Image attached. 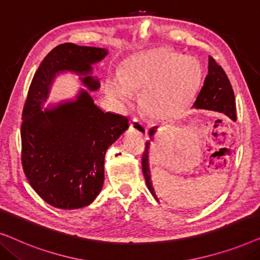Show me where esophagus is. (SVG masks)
<instances>
[{"label":"esophagus","mask_w":260,"mask_h":260,"mask_svg":"<svg viewBox=\"0 0 260 260\" xmlns=\"http://www.w3.org/2000/svg\"><path fill=\"white\" fill-rule=\"evenodd\" d=\"M130 127L133 129L135 133H137L141 136H144V135L148 134V127L145 126V124L139 121L138 118H134L130 123Z\"/></svg>","instance_id":"34e87169"}]
</instances>
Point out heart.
<instances>
[{
  "instance_id": "b5f03b06",
  "label": "heart",
  "mask_w": 260,
  "mask_h": 260,
  "mask_svg": "<svg viewBox=\"0 0 260 260\" xmlns=\"http://www.w3.org/2000/svg\"><path fill=\"white\" fill-rule=\"evenodd\" d=\"M203 75L198 59L157 49L129 62L121 78L109 81L108 91L121 102H127L131 92L144 93L142 103L146 114L157 121L170 122L192 104Z\"/></svg>"
}]
</instances>
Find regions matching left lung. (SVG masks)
Returning <instances> with one entry per match:
<instances>
[{
    "instance_id": "1",
    "label": "left lung",
    "mask_w": 260,
    "mask_h": 260,
    "mask_svg": "<svg viewBox=\"0 0 260 260\" xmlns=\"http://www.w3.org/2000/svg\"><path fill=\"white\" fill-rule=\"evenodd\" d=\"M193 108L196 109H206V110H212L217 112L225 114L228 117H230L232 121H236V102H235V93H233L232 86L230 81L218 63L209 56V68L208 75H206L204 85L199 91L196 102L193 103ZM157 126H153L150 129L149 135L150 139L152 138L156 133ZM149 148L150 141L145 143V150L143 152L142 157V169L143 175H144L146 186L151 194L158 202L155 190L152 186L151 174H150L149 168Z\"/></svg>"
}]
</instances>
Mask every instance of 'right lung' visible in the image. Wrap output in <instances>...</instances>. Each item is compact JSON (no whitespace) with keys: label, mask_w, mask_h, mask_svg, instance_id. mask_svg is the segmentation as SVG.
Masks as SVG:
<instances>
[{"label":"right lung","mask_w":260,"mask_h":260,"mask_svg":"<svg viewBox=\"0 0 260 260\" xmlns=\"http://www.w3.org/2000/svg\"><path fill=\"white\" fill-rule=\"evenodd\" d=\"M107 55L103 48L59 44L30 84L22 114V167L32 189L54 208L81 209L95 201L104 183L105 152L129 127L125 116L104 112L83 89L75 101L42 110L59 73L80 75L85 88L99 90L91 66Z\"/></svg>","instance_id":"add662e5"}]
</instances>
